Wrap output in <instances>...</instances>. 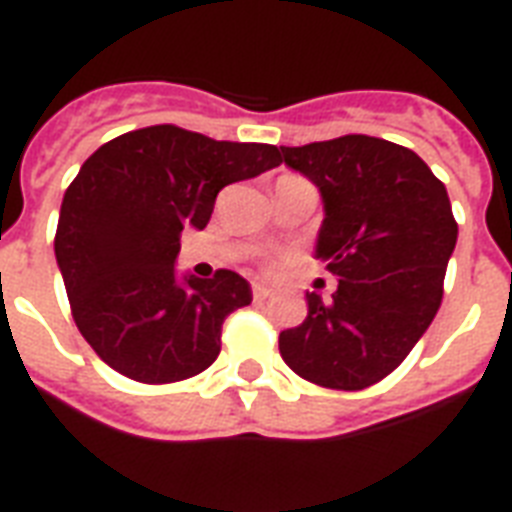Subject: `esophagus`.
<instances>
[{
    "label": "esophagus",
    "mask_w": 512,
    "mask_h": 512,
    "mask_svg": "<svg viewBox=\"0 0 512 512\" xmlns=\"http://www.w3.org/2000/svg\"><path fill=\"white\" fill-rule=\"evenodd\" d=\"M252 297H255V303H263V300L271 297V289L263 287V284H255V287H252Z\"/></svg>",
    "instance_id": "esophagus-1"
}]
</instances>
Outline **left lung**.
<instances>
[{
	"mask_svg": "<svg viewBox=\"0 0 512 512\" xmlns=\"http://www.w3.org/2000/svg\"><path fill=\"white\" fill-rule=\"evenodd\" d=\"M279 159L321 193L316 257L337 276L332 300L305 292L308 316L279 353L321 388L364 390L417 345L444 297L457 223L444 183L420 156L369 135L281 146Z\"/></svg>",
	"mask_w": 512,
	"mask_h": 512,
	"instance_id": "1",
	"label": "left lung"
}]
</instances>
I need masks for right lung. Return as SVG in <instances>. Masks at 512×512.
<instances>
[{"mask_svg": "<svg viewBox=\"0 0 512 512\" xmlns=\"http://www.w3.org/2000/svg\"><path fill=\"white\" fill-rule=\"evenodd\" d=\"M279 148L156 124L108 140L60 204L55 260L92 350L124 377L177 382L220 353L228 313L252 303L244 276H180V233L209 223L220 188L279 167Z\"/></svg>", "mask_w": 512, "mask_h": 512, "instance_id": "obj_1", "label": "right lung"}]
</instances>
